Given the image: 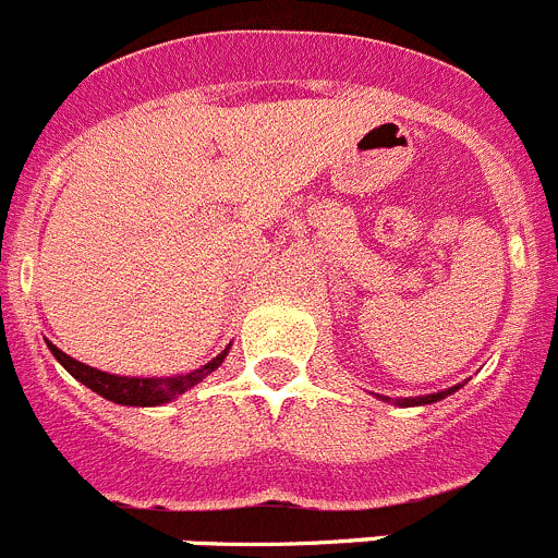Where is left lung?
Here are the masks:
<instances>
[{"label":"left lung","instance_id":"left-lung-1","mask_svg":"<svg viewBox=\"0 0 558 558\" xmlns=\"http://www.w3.org/2000/svg\"><path fill=\"white\" fill-rule=\"evenodd\" d=\"M456 389H459V386H453V389H448V391H436V395H425V398H398L395 400V405H428V403H436V400H441V398H448V395H453ZM384 400H389V398H384Z\"/></svg>","mask_w":558,"mask_h":558}]
</instances>
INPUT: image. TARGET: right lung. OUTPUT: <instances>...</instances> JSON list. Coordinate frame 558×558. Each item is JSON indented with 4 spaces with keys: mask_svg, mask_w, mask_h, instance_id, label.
I'll list each match as a JSON object with an SVG mask.
<instances>
[{
    "mask_svg": "<svg viewBox=\"0 0 558 558\" xmlns=\"http://www.w3.org/2000/svg\"><path fill=\"white\" fill-rule=\"evenodd\" d=\"M47 344L49 350H52L54 359L66 366V373L72 375V378H77L83 386H88L92 391L102 395L105 400H113V403L119 405L169 403V400H174L178 395H183V391H189L192 386H197L205 375L214 373V369L225 361V355H228V348H225V353H219L217 359L208 361L205 366H199L194 373L174 375V378H128V375H110L102 373V369H94V366L83 364V361L72 359V355H66L60 348H54L52 341H47Z\"/></svg>",
    "mask_w": 558,
    "mask_h": 558,
    "instance_id": "add662e5",
    "label": "right lung"
}]
</instances>
